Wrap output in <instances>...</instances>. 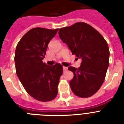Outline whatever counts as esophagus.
<instances>
[{
    "instance_id": "34e87169",
    "label": "esophagus",
    "mask_w": 124,
    "mask_h": 124,
    "mask_svg": "<svg viewBox=\"0 0 124 124\" xmlns=\"http://www.w3.org/2000/svg\"><path fill=\"white\" fill-rule=\"evenodd\" d=\"M63 71H66L68 70V67H66V66H63Z\"/></svg>"
}]
</instances>
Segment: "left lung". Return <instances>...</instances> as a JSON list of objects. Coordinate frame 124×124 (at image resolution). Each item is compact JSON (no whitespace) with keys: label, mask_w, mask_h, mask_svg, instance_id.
<instances>
[{"label":"left lung","mask_w":124,"mask_h":124,"mask_svg":"<svg viewBox=\"0 0 124 124\" xmlns=\"http://www.w3.org/2000/svg\"><path fill=\"white\" fill-rule=\"evenodd\" d=\"M58 33L72 54L82 59L79 68L68 67L74 75L70 82L71 91L80 98L92 96L106 77L110 57L108 44L99 31L84 22L60 28Z\"/></svg>","instance_id":"left-lung-1"}]
</instances>
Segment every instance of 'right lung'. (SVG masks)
Returning <instances> with one entry per match:
<instances>
[{"label": "right lung", "instance_id": "add662e5", "mask_svg": "<svg viewBox=\"0 0 124 124\" xmlns=\"http://www.w3.org/2000/svg\"><path fill=\"white\" fill-rule=\"evenodd\" d=\"M58 29L34 28L26 32L16 46L14 56L16 74L28 94L38 101H52L58 94L63 66L43 63L48 44Z\"/></svg>", "mask_w": 124, "mask_h": 124}]
</instances>
